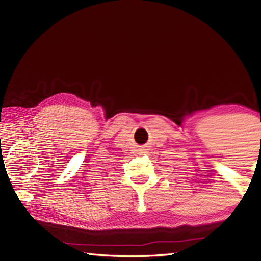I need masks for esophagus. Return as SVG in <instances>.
Listing matches in <instances>:
<instances>
[{
    "label": "esophagus",
    "mask_w": 261,
    "mask_h": 261,
    "mask_svg": "<svg viewBox=\"0 0 261 261\" xmlns=\"http://www.w3.org/2000/svg\"><path fill=\"white\" fill-rule=\"evenodd\" d=\"M138 152H139V154H145L147 152L146 146H141L139 149H138Z\"/></svg>",
    "instance_id": "obj_1"
}]
</instances>
